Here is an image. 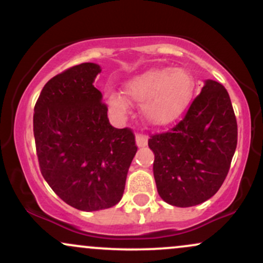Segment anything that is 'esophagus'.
I'll return each instance as SVG.
<instances>
[{"mask_svg":"<svg viewBox=\"0 0 263 263\" xmlns=\"http://www.w3.org/2000/svg\"><path fill=\"white\" fill-rule=\"evenodd\" d=\"M147 136L137 134L136 135V143H137L138 147H146L147 146Z\"/></svg>","mask_w":263,"mask_h":263,"instance_id":"34e87169","label":"esophagus"}]
</instances>
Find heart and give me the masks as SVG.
I'll return each mask as SVG.
<instances>
[{"instance_id":"obj_1","label":"heart","mask_w":263,"mask_h":263,"mask_svg":"<svg viewBox=\"0 0 263 263\" xmlns=\"http://www.w3.org/2000/svg\"><path fill=\"white\" fill-rule=\"evenodd\" d=\"M194 91V80L184 69L152 68L132 78L125 85V95L140 102L146 120L155 126L176 121L188 107ZM108 104L117 112H125L127 100L119 92L108 95Z\"/></svg>"}]
</instances>
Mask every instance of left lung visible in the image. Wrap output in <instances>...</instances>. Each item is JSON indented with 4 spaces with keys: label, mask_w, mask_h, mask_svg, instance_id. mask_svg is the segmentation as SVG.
Listing matches in <instances>:
<instances>
[{
    "label": "left lung",
    "mask_w": 263,
    "mask_h": 263,
    "mask_svg": "<svg viewBox=\"0 0 263 263\" xmlns=\"http://www.w3.org/2000/svg\"><path fill=\"white\" fill-rule=\"evenodd\" d=\"M236 144L229 92L218 81L206 80L183 120L148 140L159 197L179 208L210 199L228 176Z\"/></svg>",
    "instance_id": "obj_1"
}]
</instances>
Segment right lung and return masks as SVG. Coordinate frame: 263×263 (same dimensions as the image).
<instances>
[{
	"label": "right lung",
	"mask_w": 263,
	"mask_h": 263,
	"mask_svg": "<svg viewBox=\"0 0 263 263\" xmlns=\"http://www.w3.org/2000/svg\"><path fill=\"white\" fill-rule=\"evenodd\" d=\"M100 66H71L45 84L34 106L33 132L42 176L58 197L83 211L121 200L137 152L131 128H115L93 86Z\"/></svg>",
	"instance_id": "right-lung-1"
}]
</instances>
